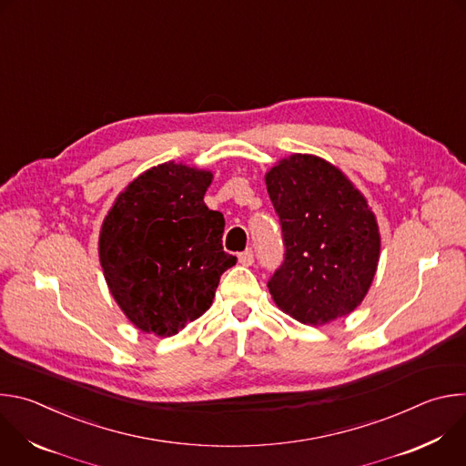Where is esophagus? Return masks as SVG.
Masks as SVG:
<instances>
[{"label":"esophagus","mask_w":466,"mask_h":466,"mask_svg":"<svg viewBox=\"0 0 466 466\" xmlns=\"http://www.w3.org/2000/svg\"><path fill=\"white\" fill-rule=\"evenodd\" d=\"M238 259H239L241 265H245V268H248V265L254 263V252H252V248H247V250L239 252V254H238Z\"/></svg>","instance_id":"34e87169"}]
</instances>
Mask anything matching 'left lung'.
<instances>
[{
	"mask_svg": "<svg viewBox=\"0 0 466 466\" xmlns=\"http://www.w3.org/2000/svg\"><path fill=\"white\" fill-rule=\"evenodd\" d=\"M265 184L286 247L268 282L277 306L311 326L352 313L380 259V230L367 198L341 169L313 155L282 158Z\"/></svg>",
	"mask_w": 466,
	"mask_h": 466,
	"instance_id": "left-lung-1",
	"label": "left lung"
}]
</instances>
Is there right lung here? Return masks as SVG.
Listing matches in <instances>:
<instances>
[{
  "mask_svg": "<svg viewBox=\"0 0 466 466\" xmlns=\"http://www.w3.org/2000/svg\"><path fill=\"white\" fill-rule=\"evenodd\" d=\"M212 171L166 162L132 180L108 210L99 261L127 319L169 338L201 317L238 258L223 250L225 218L205 205Z\"/></svg>",
  "mask_w": 466,
  "mask_h": 466,
  "instance_id": "right-lung-1",
  "label": "right lung"
}]
</instances>
